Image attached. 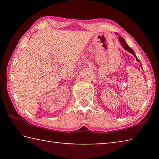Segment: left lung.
Masks as SVG:
<instances>
[{
    "mask_svg": "<svg viewBox=\"0 0 159 159\" xmlns=\"http://www.w3.org/2000/svg\"><path fill=\"white\" fill-rule=\"evenodd\" d=\"M119 41H120V44H121V45H122V47L124 48L125 50H126L127 51H128L129 52H130L131 54H133V55L134 56V57H136V60L138 61H139V60H138V57H136V55H135V54H134V52L133 51V50L131 48H130L128 45V44L126 43V42L125 41V40H124V39H123V37H121V36H119ZM141 66H142V64H141Z\"/></svg>",
    "mask_w": 159,
    "mask_h": 159,
    "instance_id": "left-lung-1",
    "label": "left lung"
}]
</instances>
